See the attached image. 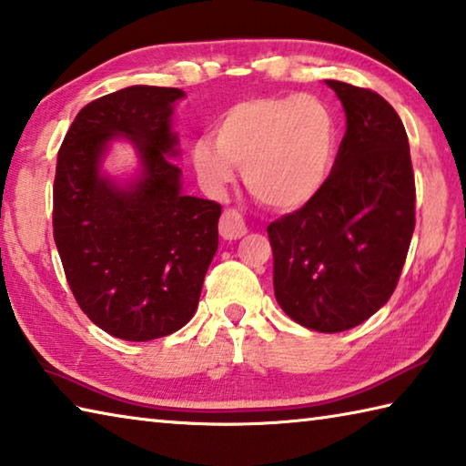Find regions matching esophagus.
<instances>
[{"mask_svg": "<svg viewBox=\"0 0 466 466\" xmlns=\"http://www.w3.org/2000/svg\"><path fill=\"white\" fill-rule=\"evenodd\" d=\"M248 232L244 218L236 209H226L222 218H219V236L224 240H238Z\"/></svg>", "mask_w": 466, "mask_h": 466, "instance_id": "esophagus-1", "label": "esophagus"}]
</instances>
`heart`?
Here are the masks:
<instances>
[{"label":"heart","instance_id":"obj_1","mask_svg":"<svg viewBox=\"0 0 466 466\" xmlns=\"http://www.w3.org/2000/svg\"><path fill=\"white\" fill-rule=\"evenodd\" d=\"M214 138L196 140L191 160L209 191L234 181L236 167L262 204L298 209L324 187L338 155L334 109L316 96L236 101L216 120Z\"/></svg>","mask_w":466,"mask_h":466}]
</instances>
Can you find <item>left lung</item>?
Masks as SVG:
<instances>
[{
  "label": "left lung",
  "mask_w": 466,
  "mask_h": 466,
  "mask_svg": "<svg viewBox=\"0 0 466 466\" xmlns=\"http://www.w3.org/2000/svg\"><path fill=\"white\" fill-rule=\"evenodd\" d=\"M346 114L318 196L268 224L281 309L316 332H344L385 306L416 226V183L401 117L379 93L326 79Z\"/></svg>",
  "instance_id": "obj_1"
}]
</instances>
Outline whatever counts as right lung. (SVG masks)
<instances>
[{
    "mask_svg": "<svg viewBox=\"0 0 466 466\" xmlns=\"http://www.w3.org/2000/svg\"><path fill=\"white\" fill-rule=\"evenodd\" d=\"M185 91L132 86L91 101L56 157L53 228L71 291L104 332L147 342L181 329L218 250L216 201L185 196L173 109ZM128 139L139 171L120 182L100 165Z\"/></svg>",
    "mask_w": 466,
    "mask_h": 466,
    "instance_id": "obj_1",
    "label": "right lung"
}]
</instances>
